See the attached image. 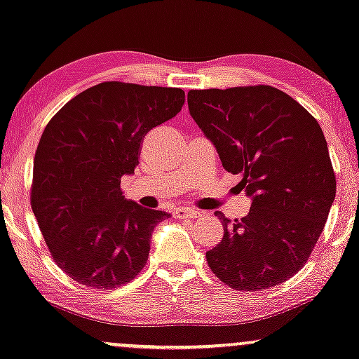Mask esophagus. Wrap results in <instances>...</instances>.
I'll use <instances>...</instances> for the list:
<instances>
[{"label":"esophagus","instance_id":"34e87169","mask_svg":"<svg viewBox=\"0 0 359 359\" xmlns=\"http://www.w3.org/2000/svg\"><path fill=\"white\" fill-rule=\"evenodd\" d=\"M174 215L175 218L179 219H187V218H196V216H200V211L194 208H177L174 211Z\"/></svg>","mask_w":359,"mask_h":359}]
</instances>
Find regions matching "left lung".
<instances>
[{
    "instance_id": "left-lung-1",
    "label": "left lung",
    "mask_w": 359,
    "mask_h": 359,
    "mask_svg": "<svg viewBox=\"0 0 359 359\" xmlns=\"http://www.w3.org/2000/svg\"><path fill=\"white\" fill-rule=\"evenodd\" d=\"M190 115L223 168L241 174L249 215L216 216L223 239L206 252L210 269L237 291L269 290L296 275L324 231L337 180L317 120L271 86L195 89Z\"/></svg>"
}]
</instances>
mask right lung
Masks as SVG:
<instances>
[{
    "instance_id": "obj_1",
    "label": "right lung",
    "mask_w": 359,
    "mask_h": 359,
    "mask_svg": "<svg viewBox=\"0 0 359 359\" xmlns=\"http://www.w3.org/2000/svg\"><path fill=\"white\" fill-rule=\"evenodd\" d=\"M179 88L107 81L65 104L34 158L30 205L55 264L79 285L112 290L135 278L156 224L168 218L125 198L149 130L180 112Z\"/></svg>"
}]
</instances>
